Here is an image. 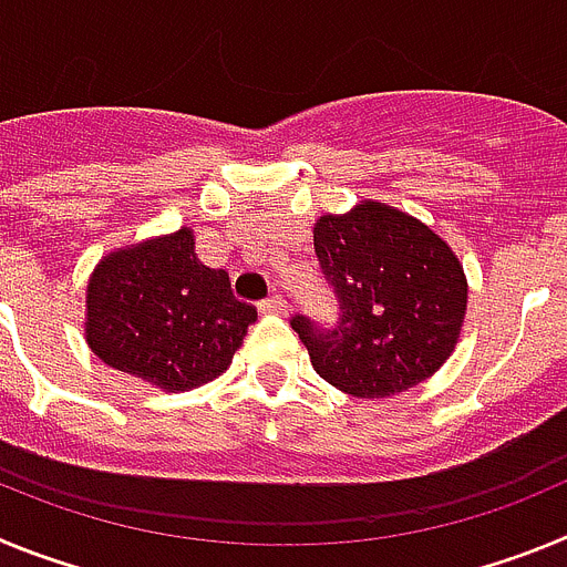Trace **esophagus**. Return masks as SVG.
I'll return each mask as SVG.
<instances>
[{
	"label": "esophagus",
	"mask_w": 567,
	"mask_h": 567,
	"mask_svg": "<svg viewBox=\"0 0 567 567\" xmlns=\"http://www.w3.org/2000/svg\"><path fill=\"white\" fill-rule=\"evenodd\" d=\"M258 309L264 315H284V312H287V300L280 298V295H269V298L260 300Z\"/></svg>",
	"instance_id": "obj_1"
}]
</instances>
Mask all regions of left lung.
Masks as SVG:
<instances>
[{
	"label": "left lung",
	"instance_id": "obj_1",
	"mask_svg": "<svg viewBox=\"0 0 567 567\" xmlns=\"http://www.w3.org/2000/svg\"><path fill=\"white\" fill-rule=\"evenodd\" d=\"M315 255L338 298V323H289L315 372L352 398H392L432 378L463 329L468 280L452 247L414 215L360 202L320 215Z\"/></svg>",
	"mask_w": 567,
	"mask_h": 567
}]
</instances>
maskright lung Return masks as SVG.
<instances>
[{
	"instance_id": "1",
	"label": "right lung",
	"mask_w": 567,
	"mask_h": 567,
	"mask_svg": "<svg viewBox=\"0 0 567 567\" xmlns=\"http://www.w3.org/2000/svg\"><path fill=\"white\" fill-rule=\"evenodd\" d=\"M258 312L204 267L189 227L115 249L87 284L84 338L99 360L164 392L209 383L244 343Z\"/></svg>"
}]
</instances>
